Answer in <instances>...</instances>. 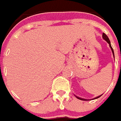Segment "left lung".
Instances as JSON below:
<instances>
[{
  "label": "left lung",
  "instance_id": "obj_1",
  "mask_svg": "<svg viewBox=\"0 0 121 121\" xmlns=\"http://www.w3.org/2000/svg\"><path fill=\"white\" fill-rule=\"evenodd\" d=\"M102 38H103V39L104 40H105L108 43H109V47H110V48H111V51H112V53H113V56H114V58H115V56H114V51H113V48H112V47H111V43H110V41H109V39L108 38V36L105 34V33H103L102 34ZM102 95H100V96H97V97H96L95 98H93V100H95V99H96V98H98L99 97H100ZM76 98H78V99H79V100H87L86 99H84V98H79L78 97V96H76Z\"/></svg>",
  "mask_w": 121,
  "mask_h": 121
}]
</instances>
